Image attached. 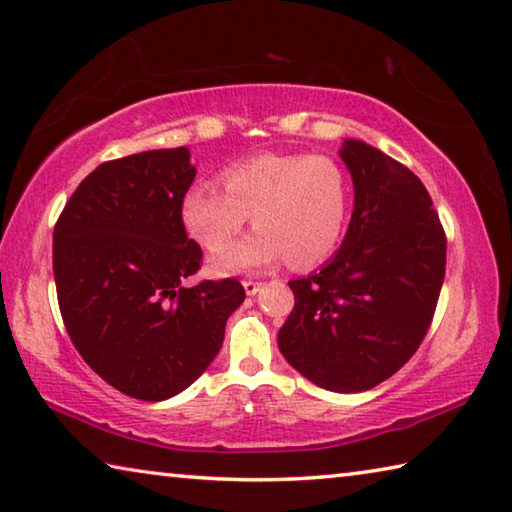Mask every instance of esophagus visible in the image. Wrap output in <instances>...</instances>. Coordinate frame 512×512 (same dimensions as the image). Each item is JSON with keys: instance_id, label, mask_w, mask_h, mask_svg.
<instances>
[{"instance_id": "obj_1", "label": "esophagus", "mask_w": 512, "mask_h": 512, "mask_svg": "<svg viewBox=\"0 0 512 512\" xmlns=\"http://www.w3.org/2000/svg\"><path fill=\"white\" fill-rule=\"evenodd\" d=\"M244 289L248 296H255V293L262 289V282H255V280H244Z\"/></svg>"}]
</instances>
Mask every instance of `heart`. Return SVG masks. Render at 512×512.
Here are the masks:
<instances>
[{
	"instance_id": "obj_1",
	"label": "heart",
	"mask_w": 512,
	"mask_h": 512,
	"mask_svg": "<svg viewBox=\"0 0 512 512\" xmlns=\"http://www.w3.org/2000/svg\"><path fill=\"white\" fill-rule=\"evenodd\" d=\"M221 187L196 183L180 205L183 223L203 248L222 250L254 216L258 230L216 255V271H244L287 257L309 268L334 253L350 210V183L325 153H262L221 171Z\"/></svg>"
}]
</instances>
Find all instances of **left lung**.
I'll return each mask as SVG.
<instances>
[{"label":"left lung","mask_w":512,"mask_h":512,"mask_svg":"<svg viewBox=\"0 0 512 512\" xmlns=\"http://www.w3.org/2000/svg\"><path fill=\"white\" fill-rule=\"evenodd\" d=\"M341 158L354 183L348 235L332 262L289 282L296 305L277 343L316 386L359 393L393 377L427 336L447 237L406 164L359 140H345Z\"/></svg>","instance_id":"8db88e82"}]
</instances>
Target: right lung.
Returning a JSON list of instances; mask_svg holds the SVG:
<instances>
[{"mask_svg": "<svg viewBox=\"0 0 512 512\" xmlns=\"http://www.w3.org/2000/svg\"><path fill=\"white\" fill-rule=\"evenodd\" d=\"M194 176L185 146L108 160L81 180L54 228L69 339L135 400H167L201 377L246 298L237 277L183 284L203 264L180 214Z\"/></svg>", "mask_w": 512, "mask_h": 512, "instance_id": "right-lung-1", "label": "right lung"}]
</instances>
